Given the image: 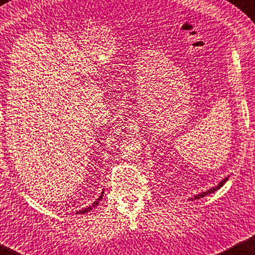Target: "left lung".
<instances>
[{"label":"left lung","mask_w":255,"mask_h":255,"mask_svg":"<svg viewBox=\"0 0 255 255\" xmlns=\"http://www.w3.org/2000/svg\"><path fill=\"white\" fill-rule=\"evenodd\" d=\"M228 178H229V177H227V178H224V179H223V180H222V181H221L220 183H219L217 187H214V188L210 189V190H207L206 192H202V193H200V194H197V196H194V199H196V200H197V199H200V198H203V197H206V196H207V194H210V193H212V192H214V191H217V190H218V189H220V188H221V187L223 186V184L227 182V180H228ZM190 200H191V201H193V198H190Z\"/></svg>","instance_id":"8db88e82"}]
</instances>
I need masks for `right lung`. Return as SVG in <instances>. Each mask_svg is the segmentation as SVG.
Listing matches in <instances>:
<instances>
[{
	"label": "right lung",
	"instance_id": "1",
	"mask_svg": "<svg viewBox=\"0 0 255 255\" xmlns=\"http://www.w3.org/2000/svg\"><path fill=\"white\" fill-rule=\"evenodd\" d=\"M103 193L104 192H102V194H101V196H99V198L97 199V200L96 201H95L93 204H92V206H89V207H87L86 209H84V210H79V211H77L76 212V214H83V213H86V212H88V211H91V210H93V209L95 208V207H96V206H98V203H99V201H101L102 200V199H103Z\"/></svg>",
	"mask_w": 255,
	"mask_h": 255
}]
</instances>
